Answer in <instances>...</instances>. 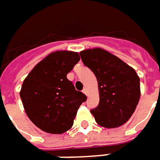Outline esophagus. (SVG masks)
<instances>
[{
  "label": "esophagus",
  "instance_id": "34e87169",
  "mask_svg": "<svg viewBox=\"0 0 160 160\" xmlns=\"http://www.w3.org/2000/svg\"><path fill=\"white\" fill-rule=\"evenodd\" d=\"M82 92H83V93H84V94H86V95H88H88H89L88 90V88H85L83 89V91H82Z\"/></svg>",
  "mask_w": 160,
  "mask_h": 160
}]
</instances>
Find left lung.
<instances>
[{
	"label": "left lung",
	"instance_id": "1",
	"mask_svg": "<svg viewBox=\"0 0 160 160\" xmlns=\"http://www.w3.org/2000/svg\"><path fill=\"white\" fill-rule=\"evenodd\" d=\"M80 55L98 81L100 102L90 111L96 122L109 129L124 124L139 102L140 80L136 71L103 49H88Z\"/></svg>",
	"mask_w": 160,
	"mask_h": 160
}]
</instances>
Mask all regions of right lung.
Instances as JSON below:
<instances>
[{
	"instance_id": "1",
	"label": "right lung",
	"mask_w": 160,
	"mask_h": 160,
	"mask_svg": "<svg viewBox=\"0 0 160 160\" xmlns=\"http://www.w3.org/2000/svg\"><path fill=\"white\" fill-rule=\"evenodd\" d=\"M80 58L79 53L58 51L49 54L23 80L20 96L26 114L40 130L62 134L70 130L87 96L66 78Z\"/></svg>"
}]
</instances>
